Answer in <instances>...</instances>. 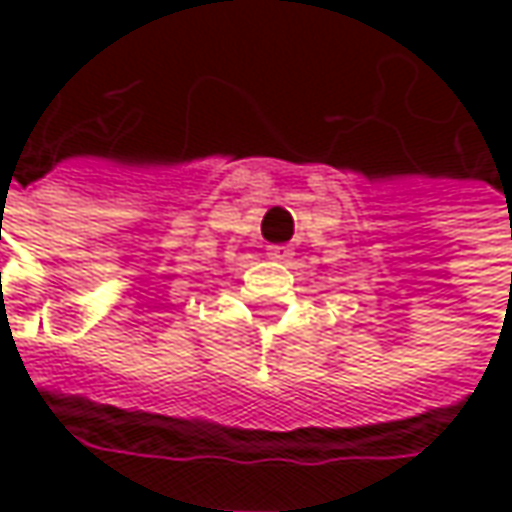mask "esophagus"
<instances>
[{
    "instance_id": "1",
    "label": "esophagus",
    "mask_w": 512,
    "mask_h": 512,
    "mask_svg": "<svg viewBox=\"0 0 512 512\" xmlns=\"http://www.w3.org/2000/svg\"><path fill=\"white\" fill-rule=\"evenodd\" d=\"M267 256H270L273 262H290L296 253H293V247H270V250H267Z\"/></svg>"
}]
</instances>
